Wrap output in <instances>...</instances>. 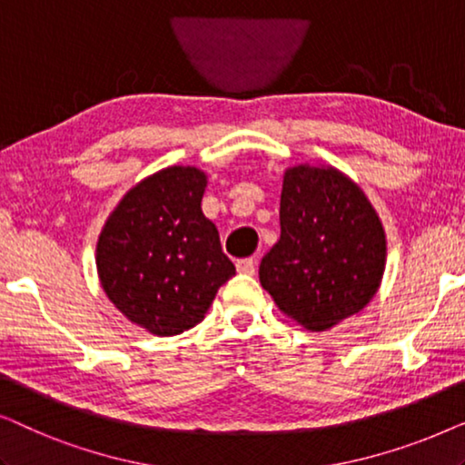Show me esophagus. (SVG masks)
<instances>
[{
    "instance_id": "esophagus-1",
    "label": "esophagus",
    "mask_w": 465,
    "mask_h": 465,
    "mask_svg": "<svg viewBox=\"0 0 465 465\" xmlns=\"http://www.w3.org/2000/svg\"><path fill=\"white\" fill-rule=\"evenodd\" d=\"M237 271L243 272V275H253V272H256V260L253 258L237 260Z\"/></svg>"
}]
</instances>
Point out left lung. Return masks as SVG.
Listing matches in <instances>:
<instances>
[{
	"label": "left lung",
	"instance_id": "obj_1",
	"mask_svg": "<svg viewBox=\"0 0 465 465\" xmlns=\"http://www.w3.org/2000/svg\"><path fill=\"white\" fill-rule=\"evenodd\" d=\"M282 237L260 262V283L279 311L311 332L360 313L383 282L387 237L358 183L332 164L283 173Z\"/></svg>",
	"mask_w": 465,
	"mask_h": 465
}]
</instances>
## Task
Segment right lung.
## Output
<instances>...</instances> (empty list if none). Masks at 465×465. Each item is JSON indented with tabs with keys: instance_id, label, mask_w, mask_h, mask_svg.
<instances>
[{
	"instance_id": "add662e5",
	"label": "right lung",
	"mask_w": 465,
	"mask_h": 465,
	"mask_svg": "<svg viewBox=\"0 0 465 465\" xmlns=\"http://www.w3.org/2000/svg\"><path fill=\"white\" fill-rule=\"evenodd\" d=\"M207 173L173 164L143 177L107 215L94 262L105 296L126 320L175 336L205 320L234 275L218 228L201 209Z\"/></svg>"
}]
</instances>
